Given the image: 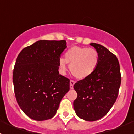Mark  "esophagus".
I'll return each instance as SVG.
<instances>
[{
    "label": "esophagus",
    "mask_w": 134,
    "mask_h": 134,
    "mask_svg": "<svg viewBox=\"0 0 134 134\" xmlns=\"http://www.w3.org/2000/svg\"><path fill=\"white\" fill-rule=\"evenodd\" d=\"M75 81L73 80L70 81V89H71V90H72V89H73V86L74 85H75Z\"/></svg>",
    "instance_id": "1"
}]
</instances>
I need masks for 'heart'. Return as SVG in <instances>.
<instances>
[{
	"label": "heart",
	"instance_id": "1",
	"mask_svg": "<svg viewBox=\"0 0 134 134\" xmlns=\"http://www.w3.org/2000/svg\"><path fill=\"white\" fill-rule=\"evenodd\" d=\"M99 62V55L94 48L78 46L70 48L65 54V59H59V67L62 73L67 71V63L75 78L86 79L93 73Z\"/></svg>",
	"mask_w": 134,
	"mask_h": 134
}]
</instances>
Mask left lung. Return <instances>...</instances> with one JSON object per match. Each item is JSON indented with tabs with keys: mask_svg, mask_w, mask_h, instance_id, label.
I'll return each instance as SVG.
<instances>
[{
	"mask_svg": "<svg viewBox=\"0 0 134 134\" xmlns=\"http://www.w3.org/2000/svg\"><path fill=\"white\" fill-rule=\"evenodd\" d=\"M90 44L98 52L99 62L92 75L74 85L77 98L73 106L78 117L94 121L106 115L115 102L121 76L117 57L104 46Z\"/></svg>",
	"mask_w": 134,
	"mask_h": 134,
	"instance_id": "1",
	"label": "left lung"
}]
</instances>
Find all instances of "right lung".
<instances>
[{"label": "right lung", "mask_w": 134, "mask_h": 134, "mask_svg": "<svg viewBox=\"0 0 134 134\" xmlns=\"http://www.w3.org/2000/svg\"><path fill=\"white\" fill-rule=\"evenodd\" d=\"M67 48L65 40H40L23 48L13 69L15 95L30 119L44 121L56 115L70 90V80L59 74V59Z\"/></svg>", "instance_id": "1"}]
</instances>
